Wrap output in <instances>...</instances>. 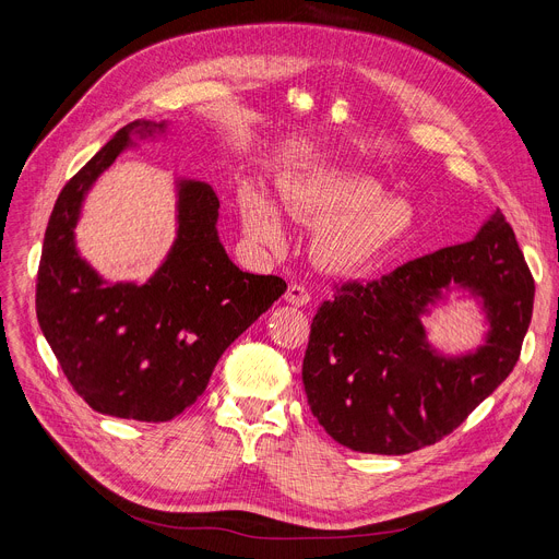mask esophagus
<instances>
[{
  "label": "esophagus",
  "instance_id": "1",
  "mask_svg": "<svg viewBox=\"0 0 559 559\" xmlns=\"http://www.w3.org/2000/svg\"><path fill=\"white\" fill-rule=\"evenodd\" d=\"M284 300L288 305H294V307H307L311 302V294L307 290V286H302V284H288Z\"/></svg>",
  "mask_w": 559,
  "mask_h": 559
}]
</instances>
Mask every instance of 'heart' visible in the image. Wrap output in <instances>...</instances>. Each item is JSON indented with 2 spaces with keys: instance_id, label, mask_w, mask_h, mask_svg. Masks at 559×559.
Returning <instances> with one entry per match:
<instances>
[{
  "instance_id": "heart-1",
  "label": "heart",
  "mask_w": 559,
  "mask_h": 559,
  "mask_svg": "<svg viewBox=\"0 0 559 559\" xmlns=\"http://www.w3.org/2000/svg\"><path fill=\"white\" fill-rule=\"evenodd\" d=\"M288 216L321 225L316 250L336 269H357L412 229L414 211L403 198H386L370 177L307 170L290 175L280 193ZM238 223L252 243L280 250L286 227L275 198L259 183H243L236 198Z\"/></svg>"
}]
</instances>
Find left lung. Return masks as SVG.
Listing matches in <instances>:
<instances>
[{
  "label": "left lung",
  "mask_w": 559,
  "mask_h": 559,
  "mask_svg": "<svg viewBox=\"0 0 559 559\" xmlns=\"http://www.w3.org/2000/svg\"><path fill=\"white\" fill-rule=\"evenodd\" d=\"M471 299L481 343L448 354L429 336L433 311ZM535 282L500 211L466 243L345 284L313 316L302 361L311 414L357 453L407 455L432 445L512 373L533 318Z\"/></svg>",
  "instance_id": "left-lung-1"
}]
</instances>
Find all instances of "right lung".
I'll return each instance as SVG.
<instances>
[{"label": "right lung", "mask_w": 559, "mask_h": 559, "mask_svg": "<svg viewBox=\"0 0 559 559\" xmlns=\"http://www.w3.org/2000/svg\"><path fill=\"white\" fill-rule=\"evenodd\" d=\"M170 122L122 127L66 186L51 211L36 284L40 330L74 391L99 414L162 423L191 407L229 345L286 290L243 273L218 236V198L175 175V238L145 280H104L76 248L84 202L104 170Z\"/></svg>", "instance_id": "1"}]
</instances>
